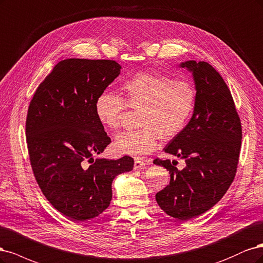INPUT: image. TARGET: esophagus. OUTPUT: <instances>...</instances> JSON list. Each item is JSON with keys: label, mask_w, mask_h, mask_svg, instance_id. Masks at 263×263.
I'll return each mask as SVG.
<instances>
[{"label": "esophagus", "mask_w": 263, "mask_h": 263, "mask_svg": "<svg viewBox=\"0 0 263 263\" xmlns=\"http://www.w3.org/2000/svg\"><path fill=\"white\" fill-rule=\"evenodd\" d=\"M145 167V163L143 162V160L137 158L134 160V169H141V168H144Z\"/></svg>", "instance_id": "1"}]
</instances>
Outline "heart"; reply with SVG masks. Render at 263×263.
<instances>
[{
	"label": "heart",
	"instance_id": "b5f03b06",
	"mask_svg": "<svg viewBox=\"0 0 263 263\" xmlns=\"http://www.w3.org/2000/svg\"><path fill=\"white\" fill-rule=\"evenodd\" d=\"M122 97L105 90L96 97L94 110L99 123L116 130L126 107L139 110L137 130L118 134L117 153L143 157L153 152L159 138L177 137L188 123L196 106V89L189 81L174 80L165 73L139 72L121 84Z\"/></svg>",
	"mask_w": 263,
	"mask_h": 263
}]
</instances>
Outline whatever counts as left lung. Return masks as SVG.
Wrapping results in <instances>:
<instances>
[{
    "label": "left lung",
    "mask_w": 263,
    "mask_h": 263,
    "mask_svg": "<svg viewBox=\"0 0 263 263\" xmlns=\"http://www.w3.org/2000/svg\"><path fill=\"white\" fill-rule=\"evenodd\" d=\"M180 67L192 73L196 106L189 123L164 151L183 158L179 171L171 160L156 158L165 167L171 182L156 193L166 214L188 221L214 206L232 184L241 146V123L230 88L208 62L185 61Z\"/></svg>",
    "instance_id": "left-lung-1"
}]
</instances>
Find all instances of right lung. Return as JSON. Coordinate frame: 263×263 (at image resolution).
Segmentation results:
<instances>
[{
  "mask_svg": "<svg viewBox=\"0 0 263 263\" xmlns=\"http://www.w3.org/2000/svg\"><path fill=\"white\" fill-rule=\"evenodd\" d=\"M120 70L112 60L66 59L30 101L26 138L33 175L47 200L72 221L103 213L111 201L115 178L133 169L130 156L92 158L111 142L96 118L95 100Z\"/></svg>",
  "mask_w": 263,
  "mask_h": 263,
  "instance_id": "1",
  "label": "right lung"
}]
</instances>
